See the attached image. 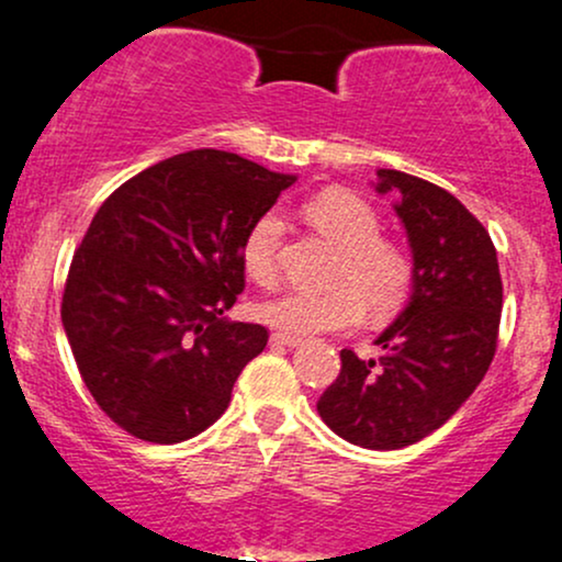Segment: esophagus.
Returning <instances> with one entry per match:
<instances>
[{"label": "esophagus", "instance_id": "34e87169", "mask_svg": "<svg viewBox=\"0 0 562 562\" xmlns=\"http://www.w3.org/2000/svg\"><path fill=\"white\" fill-rule=\"evenodd\" d=\"M270 342H273V345H286V348H294V345L302 342V337H297V334H286V331H273V334H270Z\"/></svg>", "mask_w": 562, "mask_h": 562}]
</instances>
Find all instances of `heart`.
Returning a JSON list of instances; mask_svg holds the SVG:
<instances>
[{"label":"heart","mask_w":562,"mask_h":562,"mask_svg":"<svg viewBox=\"0 0 562 562\" xmlns=\"http://www.w3.org/2000/svg\"><path fill=\"white\" fill-rule=\"evenodd\" d=\"M305 217L339 249L329 292H283L260 302L257 318L286 334L345 331L363 318V300L374 313H390L406 302L414 283V262L401 244L380 236V214L369 201L329 188L305 204ZM283 217L279 210L262 212L238 244L244 273L260 286L279 281V249Z\"/></svg>","instance_id":"obj_1"}]
</instances>
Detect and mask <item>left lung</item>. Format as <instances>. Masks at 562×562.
Listing matches in <instances>:
<instances>
[{"label": "left lung", "instance_id": "left-lung-1", "mask_svg": "<svg viewBox=\"0 0 562 562\" xmlns=\"http://www.w3.org/2000/svg\"><path fill=\"white\" fill-rule=\"evenodd\" d=\"M376 178V191L398 193L414 251L412 302L376 339L380 361L339 352L342 369L318 414L350 443L395 451L438 430L481 384L499 339L502 276L488 231L457 196L398 169Z\"/></svg>", "mask_w": 562, "mask_h": 562}]
</instances>
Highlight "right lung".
<instances>
[{"label":"right lung","mask_w":562,"mask_h":562,"mask_svg":"<svg viewBox=\"0 0 562 562\" xmlns=\"http://www.w3.org/2000/svg\"><path fill=\"white\" fill-rule=\"evenodd\" d=\"M297 180L214 148L164 159L100 204L74 251L60 318L94 403L148 443H180L228 408L268 345L225 321L244 292L238 244Z\"/></svg>","instance_id":"obj_1"}]
</instances>
